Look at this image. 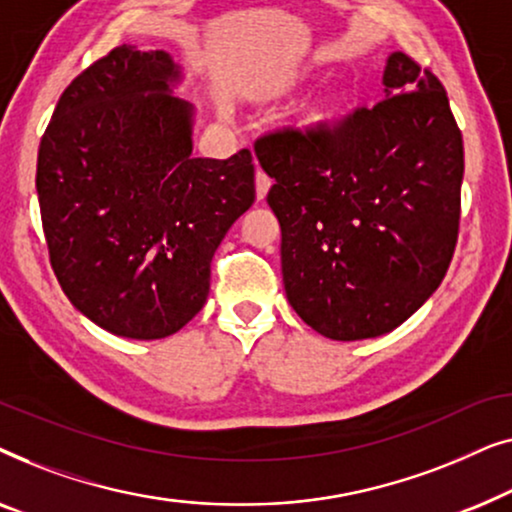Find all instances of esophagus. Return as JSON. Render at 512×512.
<instances>
[{"instance_id": "esophagus-1", "label": "esophagus", "mask_w": 512, "mask_h": 512, "mask_svg": "<svg viewBox=\"0 0 512 512\" xmlns=\"http://www.w3.org/2000/svg\"><path fill=\"white\" fill-rule=\"evenodd\" d=\"M272 186V181L268 174H265L263 170H256V200H265V195H268Z\"/></svg>"}]
</instances>
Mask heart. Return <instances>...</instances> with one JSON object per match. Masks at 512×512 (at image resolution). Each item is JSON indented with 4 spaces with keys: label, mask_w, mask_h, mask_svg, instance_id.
<instances>
[{
    "label": "heart",
    "mask_w": 512,
    "mask_h": 512,
    "mask_svg": "<svg viewBox=\"0 0 512 512\" xmlns=\"http://www.w3.org/2000/svg\"><path fill=\"white\" fill-rule=\"evenodd\" d=\"M305 79L300 74H282L277 79H272L268 86L263 88L265 97H282L291 90H296ZM349 107V97L342 90H331L324 97H319L317 102H312L310 107L300 111V116L291 123V132L298 137V142L305 146H314L331 135L338 128V123L345 116Z\"/></svg>",
    "instance_id": "obj_1"
}]
</instances>
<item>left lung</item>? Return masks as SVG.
<instances>
[{
  "label": "left lung",
  "instance_id": "obj_1",
  "mask_svg": "<svg viewBox=\"0 0 512 512\" xmlns=\"http://www.w3.org/2000/svg\"><path fill=\"white\" fill-rule=\"evenodd\" d=\"M384 100L324 142L291 130L256 142L275 179L286 298L331 340H366L410 319L443 282L459 233L464 142L447 93L396 51Z\"/></svg>",
  "mask_w": 512,
  "mask_h": 512
}]
</instances>
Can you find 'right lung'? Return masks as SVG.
<instances>
[{"instance_id":"add662e5","label":"right lung","mask_w":512,"mask_h":512,"mask_svg":"<svg viewBox=\"0 0 512 512\" xmlns=\"http://www.w3.org/2000/svg\"><path fill=\"white\" fill-rule=\"evenodd\" d=\"M167 51L118 46L69 83L41 137L55 277L104 331L160 340L205 305L214 251L254 205L251 153L193 158L195 107Z\"/></svg>"}]
</instances>
